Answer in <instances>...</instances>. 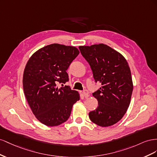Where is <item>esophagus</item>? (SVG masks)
I'll use <instances>...</instances> for the list:
<instances>
[{"mask_svg": "<svg viewBox=\"0 0 157 157\" xmlns=\"http://www.w3.org/2000/svg\"><path fill=\"white\" fill-rule=\"evenodd\" d=\"M83 95L86 97H88L89 96V93L88 90H87V89H85V90H83Z\"/></svg>", "mask_w": 157, "mask_h": 157, "instance_id": "1", "label": "esophagus"}]
</instances>
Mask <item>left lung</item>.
Returning a JSON list of instances; mask_svg holds the SVG:
<instances>
[{
    "label": "left lung",
    "mask_w": 157,
    "mask_h": 157,
    "mask_svg": "<svg viewBox=\"0 0 157 157\" xmlns=\"http://www.w3.org/2000/svg\"><path fill=\"white\" fill-rule=\"evenodd\" d=\"M79 48L91 66L95 82L101 83L93 93L98 106L89 117L99 126H113L122 118L130 104L133 88L130 68L125 58L106 44Z\"/></svg>",
    "instance_id": "1"
}]
</instances>
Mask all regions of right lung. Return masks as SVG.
<instances>
[{"instance_id":"add662e5","label":"right lung","mask_w":157,"mask_h":157,"mask_svg":"<svg viewBox=\"0 0 157 157\" xmlns=\"http://www.w3.org/2000/svg\"><path fill=\"white\" fill-rule=\"evenodd\" d=\"M79 53L75 47L54 43L39 49L27 62L23 75L25 96L35 117L46 126L65 122L79 100L78 91L56 85L68 82L66 70Z\"/></svg>"}]
</instances>
